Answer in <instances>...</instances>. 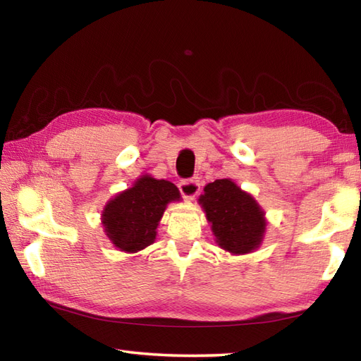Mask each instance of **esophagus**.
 I'll return each instance as SVG.
<instances>
[{
	"label": "esophagus",
	"mask_w": 361,
	"mask_h": 361,
	"mask_svg": "<svg viewBox=\"0 0 361 361\" xmlns=\"http://www.w3.org/2000/svg\"><path fill=\"white\" fill-rule=\"evenodd\" d=\"M178 189L185 198H194L200 190V183L195 178H185L178 183Z\"/></svg>",
	"instance_id": "1"
}]
</instances>
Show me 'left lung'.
Returning a JSON list of instances; mask_svg holds the SVG:
<instances>
[{
	"mask_svg": "<svg viewBox=\"0 0 361 361\" xmlns=\"http://www.w3.org/2000/svg\"><path fill=\"white\" fill-rule=\"evenodd\" d=\"M200 203L221 248L243 255L256 250L265 231L264 211L255 198L231 180H216L204 188Z\"/></svg>",
	"mask_w": 361,
	"mask_h": 361,
	"instance_id": "obj_1",
	"label": "left lung"
}]
</instances>
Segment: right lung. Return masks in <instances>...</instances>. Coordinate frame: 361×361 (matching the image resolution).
Returning <instances> with one entry per match:
<instances>
[{
	"mask_svg": "<svg viewBox=\"0 0 361 361\" xmlns=\"http://www.w3.org/2000/svg\"><path fill=\"white\" fill-rule=\"evenodd\" d=\"M180 190L173 183L144 175L105 206L102 224L114 247L136 252L153 243L158 221L166 204L178 200Z\"/></svg>",
	"mask_w": 361,
	"mask_h": 361,
	"instance_id": "1",
	"label": "right lung"
}]
</instances>
